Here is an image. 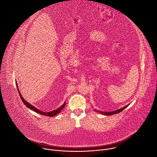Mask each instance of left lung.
Segmentation results:
<instances>
[{"mask_svg":"<svg viewBox=\"0 0 157 157\" xmlns=\"http://www.w3.org/2000/svg\"><path fill=\"white\" fill-rule=\"evenodd\" d=\"M128 106V105L125 106V107H124V108H121V109H117V110H116V111H112V112H102V111H100V113L101 114H103V115H105V116H111V115H113V114H117V113H119L122 111H123L124 109H125Z\"/></svg>","mask_w":157,"mask_h":157,"instance_id":"1","label":"left lung"}]
</instances>
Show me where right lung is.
Here are the masks:
<instances>
[{"label":"right lung","mask_w":157,"mask_h":157,"mask_svg":"<svg viewBox=\"0 0 157 157\" xmlns=\"http://www.w3.org/2000/svg\"><path fill=\"white\" fill-rule=\"evenodd\" d=\"M16 87L17 89V90H18V92H19V95L21 98V100L24 103V104L29 108H30V109L34 111L35 112L38 113V114H42L43 116H49V117H53V116H56L57 114H59L61 111L62 109L65 107V103H64V104H63L60 108H57V109L54 110V111H51V112H48V113H46V112H43L41 111H40L39 109H38L37 108H36L35 107H34L33 105H31L30 103H29L28 102H27L21 96V94L20 93V92L19 91V89H18V87H17V82H16Z\"/></svg>","instance_id":"right-lung-1"}]
</instances>
